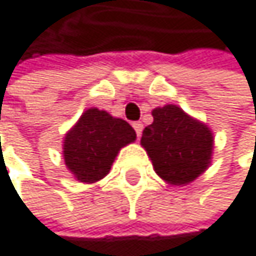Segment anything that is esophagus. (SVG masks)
Returning <instances> with one entry per match:
<instances>
[{
  "instance_id": "1",
  "label": "esophagus",
  "mask_w": 256,
  "mask_h": 256,
  "mask_svg": "<svg viewBox=\"0 0 256 256\" xmlns=\"http://www.w3.org/2000/svg\"><path fill=\"white\" fill-rule=\"evenodd\" d=\"M132 126H134V130L137 132V137H140L142 136V131H143V124L142 122H134Z\"/></svg>"
}]
</instances>
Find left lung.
<instances>
[{"instance_id":"obj_1","label":"left lung","mask_w":256,"mask_h":256,"mask_svg":"<svg viewBox=\"0 0 256 256\" xmlns=\"http://www.w3.org/2000/svg\"><path fill=\"white\" fill-rule=\"evenodd\" d=\"M152 116L154 122L143 130L140 142L154 170L174 186L192 182L211 163V130L174 104L154 108Z\"/></svg>"}]
</instances>
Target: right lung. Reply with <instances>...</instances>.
<instances>
[{"label":"right lung","mask_w":256,"mask_h":256,"mask_svg":"<svg viewBox=\"0 0 256 256\" xmlns=\"http://www.w3.org/2000/svg\"><path fill=\"white\" fill-rule=\"evenodd\" d=\"M134 140L136 131L126 120L88 108L64 136L66 168L80 182H96L110 172L120 148Z\"/></svg>","instance_id":"1"}]
</instances>
